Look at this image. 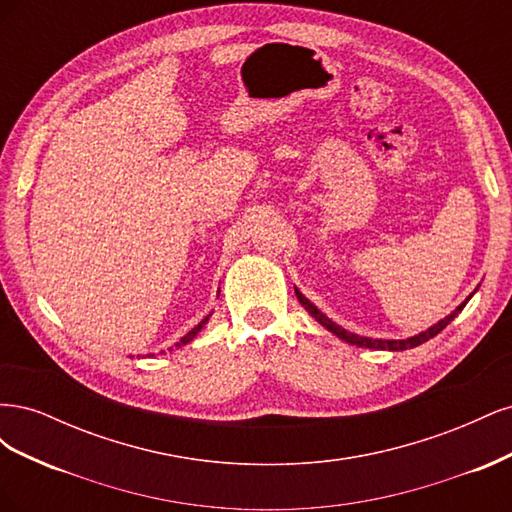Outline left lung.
<instances>
[{"label": "left lung", "mask_w": 512, "mask_h": 512, "mask_svg": "<svg viewBox=\"0 0 512 512\" xmlns=\"http://www.w3.org/2000/svg\"><path fill=\"white\" fill-rule=\"evenodd\" d=\"M478 290V288H476ZM474 290V292H476ZM472 292V294H474ZM294 294H297V299H299V303L307 309V314L312 316V318H316L324 329L327 331H331L333 335H337L339 339H344L346 344H352V346H359V348H371V350H391V352H399V350H408V348H416V346H421V344H425L427 339H431V337H436L442 329H446V324H451L453 320H455V316L461 312L463 307H466V303L472 299V294L470 297L463 301L455 312H451L448 314L446 318H442L440 322H436L433 324V327H429L427 331H423V333H418V335H412V337H406V339H371V337H363V335H356V333H350V331H346V329H342L339 327V324H335L331 318H327L324 316L320 309L309 301L305 294L299 290V288H294Z\"/></svg>", "instance_id": "obj_1"}]
</instances>
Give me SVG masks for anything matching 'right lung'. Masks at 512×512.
Listing matches in <instances>:
<instances>
[{
    "label": "right lung",
    "mask_w": 512,
    "mask_h": 512,
    "mask_svg": "<svg viewBox=\"0 0 512 512\" xmlns=\"http://www.w3.org/2000/svg\"><path fill=\"white\" fill-rule=\"evenodd\" d=\"M209 316H211V314H209ZM209 316H205L203 320H200V322L196 324V327H194V329H192L190 333H185V335H183V337L179 339V342L175 344V348H181V346H185V344H190V342H192V339H194V337H196V335L200 333V329H203V327H205V324L209 322ZM170 350H173V348H170Z\"/></svg>",
    "instance_id": "right-lung-1"
}]
</instances>
